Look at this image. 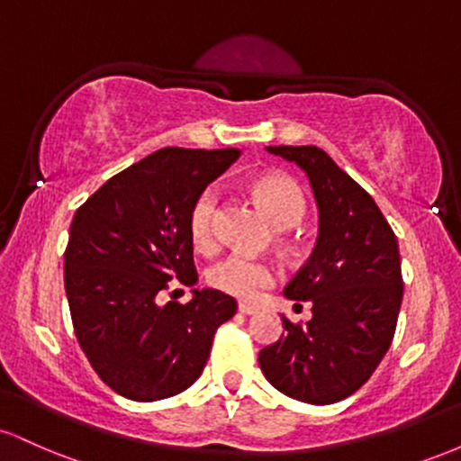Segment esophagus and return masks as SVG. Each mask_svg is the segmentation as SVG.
<instances>
[{
	"label": "esophagus",
	"mask_w": 461,
	"mask_h": 461,
	"mask_svg": "<svg viewBox=\"0 0 461 461\" xmlns=\"http://www.w3.org/2000/svg\"><path fill=\"white\" fill-rule=\"evenodd\" d=\"M238 310L242 312V314H256L258 312V305H251V303H247V301H240V303H238Z\"/></svg>",
	"instance_id": "esophagus-1"
}]
</instances>
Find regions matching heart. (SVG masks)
<instances>
[{"mask_svg": "<svg viewBox=\"0 0 461 461\" xmlns=\"http://www.w3.org/2000/svg\"><path fill=\"white\" fill-rule=\"evenodd\" d=\"M251 194L277 230H293L303 219L305 199L293 179L284 176H262L251 184ZM216 212H219L216 188L201 190L188 212L190 238L201 251H210L214 247ZM208 279L221 293L238 299H253L262 288L273 284L275 275L268 264L234 253L214 264Z\"/></svg>", "mask_w": 461, "mask_h": 461, "instance_id": "b5f03b06", "label": "heart"}]
</instances>
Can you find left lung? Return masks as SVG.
<instances>
[{"mask_svg":"<svg viewBox=\"0 0 461 461\" xmlns=\"http://www.w3.org/2000/svg\"><path fill=\"white\" fill-rule=\"evenodd\" d=\"M308 177L319 234L308 262L284 288L310 301L312 319L293 325L258 356L273 388L312 405L347 399L368 382L393 342L401 301L399 242L375 199L319 147H267Z\"/></svg>","mask_w":461,"mask_h":461,"instance_id":"left-lung-1","label":"left lung"}]
</instances>
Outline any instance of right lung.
<instances>
[{"mask_svg": "<svg viewBox=\"0 0 461 461\" xmlns=\"http://www.w3.org/2000/svg\"><path fill=\"white\" fill-rule=\"evenodd\" d=\"M240 149L167 147L110 177L73 216L65 290L73 330L95 373L116 394L160 401L203 373L219 325L236 299L199 282L188 212ZM171 278L194 299L159 303Z\"/></svg>", "mask_w": 461, "mask_h": 461, "instance_id": "1", "label": "right lung"}]
</instances>
